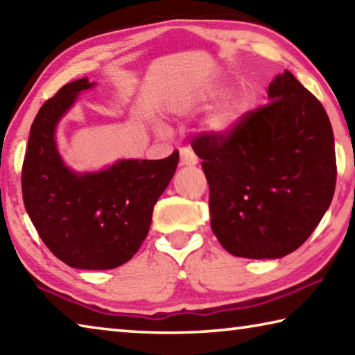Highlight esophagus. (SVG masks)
Here are the masks:
<instances>
[{"instance_id":"esophagus-1","label":"esophagus","mask_w":355,"mask_h":355,"mask_svg":"<svg viewBox=\"0 0 355 355\" xmlns=\"http://www.w3.org/2000/svg\"><path fill=\"white\" fill-rule=\"evenodd\" d=\"M197 163H199V159H197L196 153L192 152V148H189V147L180 148V164H182V166H196Z\"/></svg>"}]
</instances>
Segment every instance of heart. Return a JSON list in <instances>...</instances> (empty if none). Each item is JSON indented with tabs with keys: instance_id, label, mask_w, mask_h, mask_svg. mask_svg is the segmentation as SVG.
Returning <instances> with one entry per match:
<instances>
[{
	"instance_id": "b5f03b06",
	"label": "heart",
	"mask_w": 355,
	"mask_h": 355,
	"mask_svg": "<svg viewBox=\"0 0 355 355\" xmlns=\"http://www.w3.org/2000/svg\"><path fill=\"white\" fill-rule=\"evenodd\" d=\"M222 95H224V91H216L213 97L218 98L222 97ZM248 100L243 95H233V97L225 100L219 106V110L214 112V116L209 120V130L218 136L228 135L241 123V120L248 114Z\"/></svg>"
}]
</instances>
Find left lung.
Listing matches in <instances>:
<instances>
[{
	"instance_id": "1",
	"label": "left lung",
	"mask_w": 355,
	"mask_h": 355,
	"mask_svg": "<svg viewBox=\"0 0 355 355\" xmlns=\"http://www.w3.org/2000/svg\"><path fill=\"white\" fill-rule=\"evenodd\" d=\"M268 95L271 101L248 111L228 135L202 131L191 141L209 186L211 230L235 257L291 254L335 192L334 131L321 101L290 71Z\"/></svg>"
}]
</instances>
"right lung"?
I'll use <instances>...</instances> for the list:
<instances>
[{
    "mask_svg": "<svg viewBox=\"0 0 355 355\" xmlns=\"http://www.w3.org/2000/svg\"><path fill=\"white\" fill-rule=\"evenodd\" d=\"M87 78L65 84L35 116L21 167L25 208L55 257L80 269H112L131 260L146 239L156 200L178 166V150L163 159H123L98 173L64 166L55 128Z\"/></svg>",
    "mask_w": 355,
    "mask_h": 355,
    "instance_id": "right-lung-1",
    "label": "right lung"
}]
</instances>
